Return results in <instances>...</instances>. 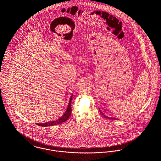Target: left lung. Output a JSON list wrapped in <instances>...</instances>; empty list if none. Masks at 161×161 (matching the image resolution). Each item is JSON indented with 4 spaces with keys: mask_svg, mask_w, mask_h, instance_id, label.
<instances>
[{
    "mask_svg": "<svg viewBox=\"0 0 161 161\" xmlns=\"http://www.w3.org/2000/svg\"><path fill=\"white\" fill-rule=\"evenodd\" d=\"M99 110H100V114H102V115H103L104 117H105L106 118H108V119H115L114 118H112V117H110V116H107V115H104V114H103L102 112V111L100 110V108H99Z\"/></svg>",
    "mask_w": 161,
    "mask_h": 161,
    "instance_id": "obj_1",
    "label": "left lung"
}]
</instances>
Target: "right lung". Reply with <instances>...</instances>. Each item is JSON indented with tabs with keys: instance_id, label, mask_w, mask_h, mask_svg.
<instances>
[{
	"instance_id": "obj_1",
	"label": "right lung",
	"mask_w": 161,
	"mask_h": 161,
	"mask_svg": "<svg viewBox=\"0 0 161 161\" xmlns=\"http://www.w3.org/2000/svg\"><path fill=\"white\" fill-rule=\"evenodd\" d=\"M72 95H73V94H72L71 96H70V100L69 101V103H68V106L67 107V109H66V112L61 117H59L58 119H57L56 120H54V121H49V122L44 123H36V125H37L38 126L45 127V126H54V125H58V124H60V123H62L63 122L66 121L68 119L69 116L71 115V111H72V109H71V100H72Z\"/></svg>"
}]
</instances>
